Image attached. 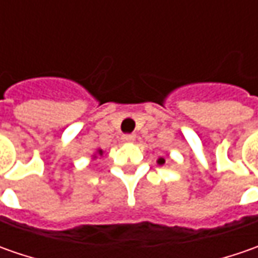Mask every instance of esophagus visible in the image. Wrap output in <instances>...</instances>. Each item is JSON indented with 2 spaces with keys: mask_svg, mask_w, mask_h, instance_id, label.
Returning <instances> with one entry per match:
<instances>
[{
  "mask_svg": "<svg viewBox=\"0 0 258 258\" xmlns=\"http://www.w3.org/2000/svg\"><path fill=\"white\" fill-rule=\"evenodd\" d=\"M122 141H123V142H134L135 135H132V134L123 135V136H122Z\"/></svg>",
  "mask_w": 258,
  "mask_h": 258,
  "instance_id": "1",
  "label": "esophagus"
}]
</instances>
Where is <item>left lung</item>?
I'll use <instances>...</instances> for the list:
<instances>
[{
	"label": "left lung",
	"instance_id": "8db88e82",
	"mask_svg": "<svg viewBox=\"0 0 258 258\" xmlns=\"http://www.w3.org/2000/svg\"><path fill=\"white\" fill-rule=\"evenodd\" d=\"M158 164H161V165L165 164V159H164V158H161V159H159V161H158Z\"/></svg>",
	"mask_w": 258,
	"mask_h": 258
}]
</instances>
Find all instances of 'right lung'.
I'll return each instance as SVG.
<instances>
[{
  "instance_id": "right-lung-1",
  "label": "right lung",
  "mask_w": 258,
  "mask_h": 258,
  "mask_svg": "<svg viewBox=\"0 0 258 258\" xmlns=\"http://www.w3.org/2000/svg\"><path fill=\"white\" fill-rule=\"evenodd\" d=\"M99 154H100V155H102V151H99Z\"/></svg>"
}]
</instances>
